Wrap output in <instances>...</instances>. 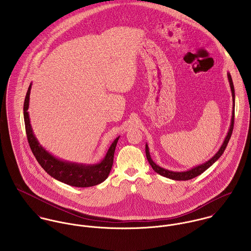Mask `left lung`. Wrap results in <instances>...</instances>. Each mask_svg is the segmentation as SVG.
Listing matches in <instances>:
<instances>
[{
    "mask_svg": "<svg viewBox=\"0 0 251 251\" xmlns=\"http://www.w3.org/2000/svg\"><path fill=\"white\" fill-rule=\"evenodd\" d=\"M227 77H228V81H229L230 88H231V93H232V98H233V111H232V117H231V125H230V127L228 129L227 135H226L223 143L221 145V147L217 151V152L215 153L214 156H212L208 161H206L202 164H199L197 166H194V167H192L188 170H185V171H171V170L162 168V167H160L159 165H157L156 163L153 162V160L151 159V154H150L148 144H146V156H147V159H148L149 163L151 164V168L154 170V172H156L157 174H159V175H161L165 178H168V179H175V180H187V179H193V178L201 175L209 167H211L215 161L222 155V153L224 152V151L227 147V144L231 138V135H232V131H233V127H234V117H235V89H234V84H233V81H232L231 74L229 72L227 73Z\"/></svg>",
    "mask_w": 251,
    "mask_h": 251,
    "instance_id": "1",
    "label": "left lung"
}]
</instances>
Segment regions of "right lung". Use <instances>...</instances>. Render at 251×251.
I'll use <instances>...</instances> for the list:
<instances>
[{
  "instance_id": "1",
  "label": "right lung",
  "mask_w": 251,
  "mask_h": 251,
  "mask_svg": "<svg viewBox=\"0 0 251 251\" xmlns=\"http://www.w3.org/2000/svg\"><path fill=\"white\" fill-rule=\"evenodd\" d=\"M31 89L32 83L29 86L24 101V121L28 142L40 166L47 172V174H49L54 179L72 186L89 187L100 184L102 181H104L107 179L109 173L111 171L114 160L115 149L120 136H118L113 141V143L111 144L105 156L99 163H78L56 157L39 144L33 131L30 123V115L28 112Z\"/></svg>"
}]
</instances>
